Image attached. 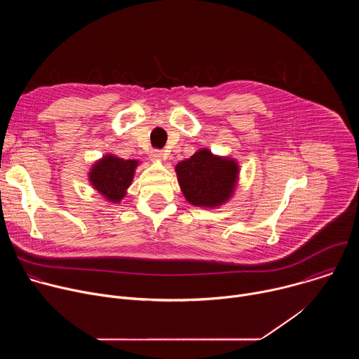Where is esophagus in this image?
Instances as JSON below:
<instances>
[{
    "mask_svg": "<svg viewBox=\"0 0 359 359\" xmlns=\"http://www.w3.org/2000/svg\"><path fill=\"white\" fill-rule=\"evenodd\" d=\"M150 159L151 161H162L163 159V151L162 150H158V149H155V150H151L150 151Z\"/></svg>",
    "mask_w": 359,
    "mask_h": 359,
    "instance_id": "1",
    "label": "esophagus"
}]
</instances>
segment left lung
I'll return each instance as SVG.
<instances>
[{
  "label": "left lung",
  "instance_id": "8db88e82",
  "mask_svg": "<svg viewBox=\"0 0 359 359\" xmlns=\"http://www.w3.org/2000/svg\"><path fill=\"white\" fill-rule=\"evenodd\" d=\"M238 165L231 158L216 156L209 149L176 165V175L186 200L198 208L215 209L229 201L238 180Z\"/></svg>",
  "mask_w": 359,
  "mask_h": 359
}]
</instances>
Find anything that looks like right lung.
I'll list each match as a JSON object with an SVG mask.
<instances>
[{
    "mask_svg": "<svg viewBox=\"0 0 359 359\" xmlns=\"http://www.w3.org/2000/svg\"><path fill=\"white\" fill-rule=\"evenodd\" d=\"M137 161H125L114 155L99 159L89 172V182L108 201L119 203L130 186Z\"/></svg>",
    "mask_w": 359,
    "mask_h": 359,
    "instance_id": "add662e5",
    "label": "right lung"
}]
</instances>
